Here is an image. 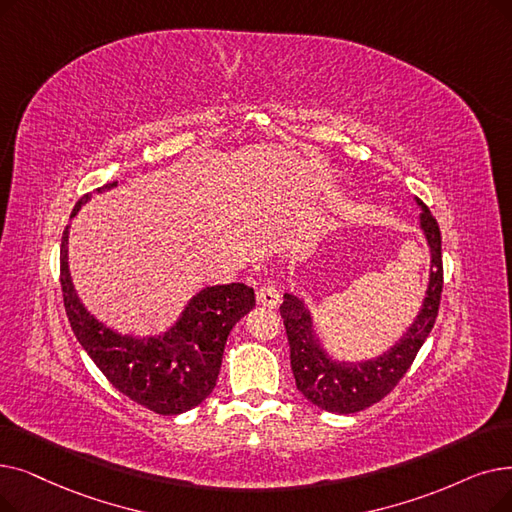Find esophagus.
Segmentation results:
<instances>
[{
  "label": "esophagus",
  "instance_id": "obj_1",
  "mask_svg": "<svg viewBox=\"0 0 512 512\" xmlns=\"http://www.w3.org/2000/svg\"><path fill=\"white\" fill-rule=\"evenodd\" d=\"M257 303L265 307H276L280 303L278 288L272 284H263L257 288Z\"/></svg>",
  "mask_w": 512,
  "mask_h": 512
}]
</instances>
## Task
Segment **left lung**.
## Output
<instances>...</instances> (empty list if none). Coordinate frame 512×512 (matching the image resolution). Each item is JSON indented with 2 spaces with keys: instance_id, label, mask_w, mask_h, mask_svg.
<instances>
[{
  "instance_id": "8db88e82",
  "label": "left lung",
  "mask_w": 512,
  "mask_h": 512,
  "mask_svg": "<svg viewBox=\"0 0 512 512\" xmlns=\"http://www.w3.org/2000/svg\"><path fill=\"white\" fill-rule=\"evenodd\" d=\"M416 205L422 209L420 230L425 234L431 251L427 297L422 301L416 320L404 332V337L389 351L381 353L379 358L364 362L332 360L316 337L314 320H311L305 303L291 293H284L280 314L284 320L288 345H291V368L297 389L311 404H316L326 412L353 414L381 402L402 381L418 349L433 330L443 288L441 232L437 219L431 215L427 205L418 201V198Z\"/></svg>"
}]
</instances>
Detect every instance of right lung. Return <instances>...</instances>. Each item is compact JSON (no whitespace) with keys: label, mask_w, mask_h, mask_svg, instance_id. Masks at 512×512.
<instances>
[{"label":"right lung","mask_w":512,"mask_h":512,"mask_svg":"<svg viewBox=\"0 0 512 512\" xmlns=\"http://www.w3.org/2000/svg\"><path fill=\"white\" fill-rule=\"evenodd\" d=\"M106 184L96 192L115 188ZM90 194L79 198L71 217ZM60 286L66 318L100 372L131 402L163 416L192 410L213 391L234 324L255 307V291L242 282L207 286L196 293L167 332L131 337L104 326L79 301L69 274V226L60 247Z\"/></svg>","instance_id":"1"}]
</instances>
